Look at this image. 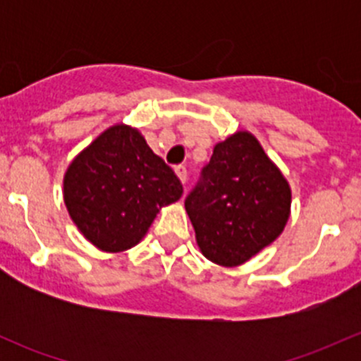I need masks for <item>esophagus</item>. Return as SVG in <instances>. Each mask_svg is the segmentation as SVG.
<instances>
[{
    "label": "esophagus",
    "mask_w": 361,
    "mask_h": 361,
    "mask_svg": "<svg viewBox=\"0 0 361 361\" xmlns=\"http://www.w3.org/2000/svg\"><path fill=\"white\" fill-rule=\"evenodd\" d=\"M174 173H176V176L180 178V181L181 183H187V180H188V173H187V167L185 166H176L174 167Z\"/></svg>",
    "instance_id": "esophagus-1"
}]
</instances>
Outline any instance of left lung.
Masks as SVG:
<instances>
[{
  "label": "left lung",
  "mask_w": 361,
  "mask_h": 361,
  "mask_svg": "<svg viewBox=\"0 0 361 361\" xmlns=\"http://www.w3.org/2000/svg\"><path fill=\"white\" fill-rule=\"evenodd\" d=\"M292 190L253 134H232L214 147L201 180L185 199L207 260L245 264L271 245L290 216Z\"/></svg>",
  "instance_id": "8db88e82"
}]
</instances>
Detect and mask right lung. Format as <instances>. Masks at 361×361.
Masks as SVG:
<instances>
[{"mask_svg":"<svg viewBox=\"0 0 361 361\" xmlns=\"http://www.w3.org/2000/svg\"><path fill=\"white\" fill-rule=\"evenodd\" d=\"M183 194L180 178L129 126H113L69 164L64 202L83 235L103 251L143 239L160 207Z\"/></svg>","mask_w":361,"mask_h":361,"instance_id":"obj_1","label":"right lung"}]
</instances>
